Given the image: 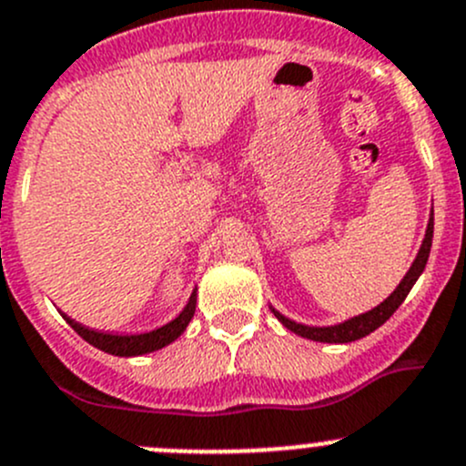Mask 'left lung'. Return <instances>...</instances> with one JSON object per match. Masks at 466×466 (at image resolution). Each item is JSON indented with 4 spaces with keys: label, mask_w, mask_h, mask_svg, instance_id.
<instances>
[{
    "label": "left lung",
    "mask_w": 466,
    "mask_h": 466,
    "mask_svg": "<svg viewBox=\"0 0 466 466\" xmlns=\"http://www.w3.org/2000/svg\"><path fill=\"white\" fill-rule=\"evenodd\" d=\"M431 247H432V218H431V222H428V231H426V238H423L421 248H419L417 258H414L412 267H410V271L405 274V279L400 280L399 288H396L394 292H391L390 297L385 299L383 303H380V306H376L374 310L365 312V315L353 317V319L344 321V324L329 326V329H315V326L297 324V321L288 319V317H283L280 312H276V310H274V315L279 317V321L285 326V329H289L292 333L301 335V338L315 339V342H330V344L356 342V339L365 338V335L374 333L379 326H383L385 321H388L390 317L394 315L396 308H399L400 303L405 301L408 292L412 289V285L417 283L419 276H421L423 267H426L428 256H431Z\"/></svg>",
    "instance_id": "1"
}]
</instances>
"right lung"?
I'll use <instances>...</instances> for the list:
<instances>
[{
	"label": "right lung",
	"mask_w": 466,
	"mask_h": 466,
	"mask_svg": "<svg viewBox=\"0 0 466 466\" xmlns=\"http://www.w3.org/2000/svg\"><path fill=\"white\" fill-rule=\"evenodd\" d=\"M195 308H197V294L192 292L186 310H183L177 319L169 321V324L163 326V329L151 330V333H145V335H106V333H96V330H90V329H83L81 324H76V321L70 319V317H66V319L67 324H70L72 329L86 339V342H90L92 347L101 349V351L113 353V356H142V353L158 351V349L167 347L169 342H174V339L187 329L192 315H195Z\"/></svg>",
	"instance_id": "add662e5"
}]
</instances>
